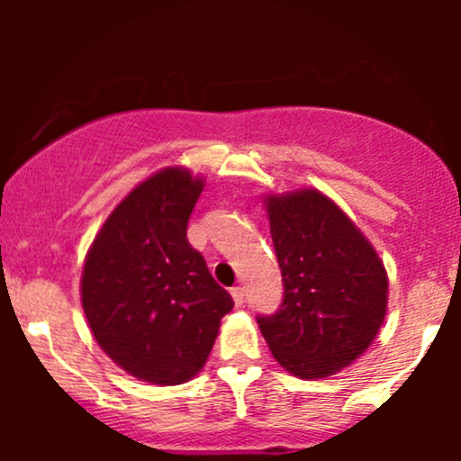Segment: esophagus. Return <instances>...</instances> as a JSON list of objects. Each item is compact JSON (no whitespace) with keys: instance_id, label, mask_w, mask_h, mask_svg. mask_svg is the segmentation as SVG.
I'll list each match as a JSON object with an SVG mask.
<instances>
[{"instance_id":"34e87169","label":"esophagus","mask_w":461,"mask_h":461,"mask_svg":"<svg viewBox=\"0 0 461 461\" xmlns=\"http://www.w3.org/2000/svg\"><path fill=\"white\" fill-rule=\"evenodd\" d=\"M231 297H234L236 308H240V305L245 303V290H242L240 285H236V288H231Z\"/></svg>"}]
</instances>
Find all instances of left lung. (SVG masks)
<instances>
[{"instance_id": "obj_1", "label": "left lung", "mask_w": 461, "mask_h": 461, "mask_svg": "<svg viewBox=\"0 0 461 461\" xmlns=\"http://www.w3.org/2000/svg\"><path fill=\"white\" fill-rule=\"evenodd\" d=\"M284 301L258 325L279 366L322 379L353 364L382 330L388 275L368 238L330 197L301 188L264 199Z\"/></svg>"}]
</instances>
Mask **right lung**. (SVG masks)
I'll list each match as a JSON object with an SVG mask.
<instances>
[{"instance_id": "right-lung-1", "label": "right lung", "mask_w": 461, "mask_h": 461, "mask_svg": "<svg viewBox=\"0 0 461 461\" xmlns=\"http://www.w3.org/2000/svg\"><path fill=\"white\" fill-rule=\"evenodd\" d=\"M203 184L184 167L153 173L105 219L84 260L88 327L105 356L140 382L193 379L234 308L186 238Z\"/></svg>"}]
</instances>
